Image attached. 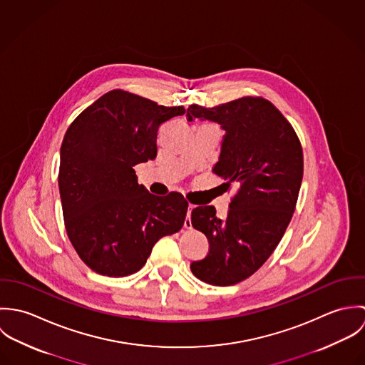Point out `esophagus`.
<instances>
[{"mask_svg": "<svg viewBox=\"0 0 365 365\" xmlns=\"http://www.w3.org/2000/svg\"><path fill=\"white\" fill-rule=\"evenodd\" d=\"M194 209V205H188V210H187V219L184 220V227L185 229H191L192 223H191V210Z\"/></svg>", "mask_w": 365, "mask_h": 365, "instance_id": "esophagus-1", "label": "esophagus"}]
</instances>
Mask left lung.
I'll return each mask as SVG.
<instances>
[{"label":"left lung","instance_id":"obj_1","mask_svg":"<svg viewBox=\"0 0 365 365\" xmlns=\"http://www.w3.org/2000/svg\"><path fill=\"white\" fill-rule=\"evenodd\" d=\"M187 116L217 122L226 132L213 173L226 191L235 190L226 219L213 207L192 209L191 223L207 236L209 252L191 262V271L210 285H235L272 255L291 222L304 175L302 146L285 116L261 97L191 105Z\"/></svg>","mask_w":365,"mask_h":365}]
</instances>
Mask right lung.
Masks as SVG:
<instances>
[{"instance_id":"right-lung-1","label":"right lung","mask_w":365,"mask_h":365,"mask_svg":"<svg viewBox=\"0 0 365 365\" xmlns=\"http://www.w3.org/2000/svg\"><path fill=\"white\" fill-rule=\"evenodd\" d=\"M184 113V106L112 90L68 126L58 168L64 226L93 271L130 275L146 264L158 239L182 227L185 198L150 194L133 167L156 158L160 125Z\"/></svg>"}]
</instances>
